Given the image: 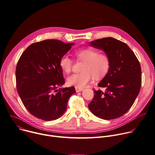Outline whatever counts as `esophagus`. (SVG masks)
<instances>
[{
    "label": "esophagus",
    "mask_w": 155,
    "mask_h": 155,
    "mask_svg": "<svg viewBox=\"0 0 155 155\" xmlns=\"http://www.w3.org/2000/svg\"><path fill=\"white\" fill-rule=\"evenodd\" d=\"M75 90L77 92H80V91H82L83 90V88H78L77 87H75Z\"/></svg>",
    "instance_id": "1"
}]
</instances>
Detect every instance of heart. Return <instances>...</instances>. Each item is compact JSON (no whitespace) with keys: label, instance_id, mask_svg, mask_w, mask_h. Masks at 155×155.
Masks as SVG:
<instances>
[{"label":"heart","instance_id":"1","mask_svg":"<svg viewBox=\"0 0 155 155\" xmlns=\"http://www.w3.org/2000/svg\"><path fill=\"white\" fill-rule=\"evenodd\" d=\"M76 55L78 60L84 62L81 68L82 72L68 77L67 83L69 85L84 87L93 77L95 79L101 78L108 72L110 58L107 54L100 53L96 49L88 48L78 51ZM72 64V59L67 54L62 56L59 62L61 68L67 74L71 71Z\"/></svg>","mask_w":155,"mask_h":155}]
</instances>
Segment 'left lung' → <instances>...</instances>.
I'll return each instance as SVG.
<instances>
[{"label": "left lung", "instance_id": "1", "mask_svg": "<svg viewBox=\"0 0 155 155\" xmlns=\"http://www.w3.org/2000/svg\"><path fill=\"white\" fill-rule=\"evenodd\" d=\"M89 44L109 55L110 67L97 84L104 90H94V97L88 107L99 118L117 119L130 109L140 92L141 67L131 49L119 40L108 37Z\"/></svg>", "mask_w": 155, "mask_h": 155}]
</instances>
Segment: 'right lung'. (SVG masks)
<instances>
[{
  "mask_svg": "<svg viewBox=\"0 0 155 155\" xmlns=\"http://www.w3.org/2000/svg\"><path fill=\"white\" fill-rule=\"evenodd\" d=\"M74 45L57 39L38 42L26 49L17 63V91L26 109L39 119L61 117L76 92L74 87L58 89L65 83L60 59Z\"/></svg>",
  "mask_w": 155,
  "mask_h": 155,
  "instance_id": "1",
  "label": "right lung"
}]
</instances>
